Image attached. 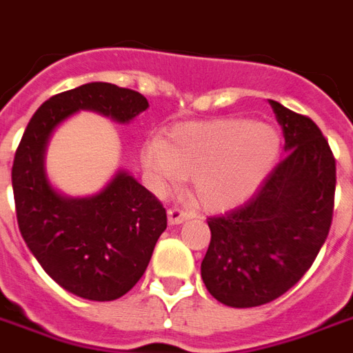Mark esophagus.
Listing matches in <instances>:
<instances>
[{
	"label": "esophagus",
	"instance_id": "34e87169",
	"mask_svg": "<svg viewBox=\"0 0 353 353\" xmlns=\"http://www.w3.org/2000/svg\"><path fill=\"white\" fill-rule=\"evenodd\" d=\"M192 216H194V212L190 209H185V207H172L168 211V222L170 224H181V222L192 219Z\"/></svg>",
	"mask_w": 353,
	"mask_h": 353
}]
</instances>
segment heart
Returning a JSON list of instances; mask_svg holds the SVG:
<instances>
[{
	"label": "heart",
	"mask_w": 353,
	"mask_h": 353,
	"mask_svg": "<svg viewBox=\"0 0 353 353\" xmlns=\"http://www.w3.org/2000/svg\"><path fill=\"white\" fill-rule=\"evenodd\" d=\"M274 129L242 118L177 125L168 142H152L144 165L161 185L192 177V190L207 207H228L254 190L278 155Z\"/></svg>",
	"instance_id": "1"
}]
</instances>
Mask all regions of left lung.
I'll list each match as a JSON object with an SVG mask.
<instances>
[{"mask_svg": "<svg viewBox=\"0 0 353 353\" xmlns=\"http://www.w3.org/2000/svg\"><path fill=\"white\" fill-rule=\"evenodd\" d=\"M270 105L287 155L252 200L207 219L211 242L201 279L230 307H255L285 294L311 268L332 228V148L311 118L274 99Z\"/></svg>", "mask_w": 353, "mask_h": 353, "instance_id": "8db88e82", "label": "left lung"}]
</instances>
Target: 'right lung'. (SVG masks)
Listing matches in <instances>:
<instances>
[{
	"label": "right lung",
	"mask_w": 353,
	"mask_h": 353,
	"mask_svg": "<svg viewBox=\"0 0 353 353\" xmlns=\"http://www.w3.org/2000/svg\"><path fill=\"white\" fill-rule=\"evenodd\" d=\"M79 109L129 122L146 111L148 99L111 83H87L40 105L12 163L16 219L27 248L48 276L72 294L111 302L146 272L155 242L166 230V209L125 172L85 200H70L51 188L44 174L46 142L57 123Z\"/></svg>",
	"instance_id": "1"
}]
</instances>
